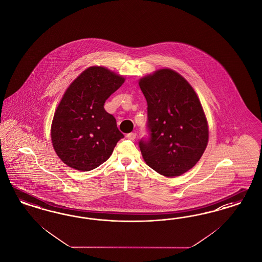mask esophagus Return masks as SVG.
I'll use <instances>...</instances> for the list:
<instances>
[{"mask_svg": "<svg viewBox=\"0 0 262 262\" xmlns=\"http://www.w3.org/2000/svg\"><path fill=\"white\" fill-rule=\"evenodd\" d=\"M126 138L129 139V140H135L136 138V133H130V134H127L126 135Z\"/></svg>", "mask_w": 262, "mask_h": 262, "instance_id": "1", "label": "esophagus"}]
</instances>
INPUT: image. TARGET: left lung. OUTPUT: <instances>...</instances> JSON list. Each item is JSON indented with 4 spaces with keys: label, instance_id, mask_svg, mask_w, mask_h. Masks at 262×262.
<instances>
[{
    "label": "left lung",
    "instance_id": "obj_1",
    "mask_svg": "<svg viewBox=\"0 0 262 262\" xmlns=\"http://www.w3.org/2000/svg\"><path fill=\"white\" fill-rule=\"evenodd\" d=\"M147 100L149 137L139 141L146 163L165 177L180 176L199 162L208 143L207 120L192 87L163 69L139 80Z\"/></svg>",
    "mask_w": 262,
    "mask_h": 262
}]
</instances>
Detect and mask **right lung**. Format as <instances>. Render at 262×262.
<instances>
[{
    "mask_svg": "<svg viewBox=\"0 0 262 262\" xmlns=\"http://www.w3.org/2000/svg\"><path fill=\"white\" fill-rule=\"evenodd\" d=\"M125 78L103 67H90L72 82L55 111V152L73 169L90 171L108 160L124 135L103 107Z\"/></svg>",
    "mask_w": 262,
    "mask_h": 262,
    "instance_id": "add662e5",
    "label": "right lung"
}]
</instances>
